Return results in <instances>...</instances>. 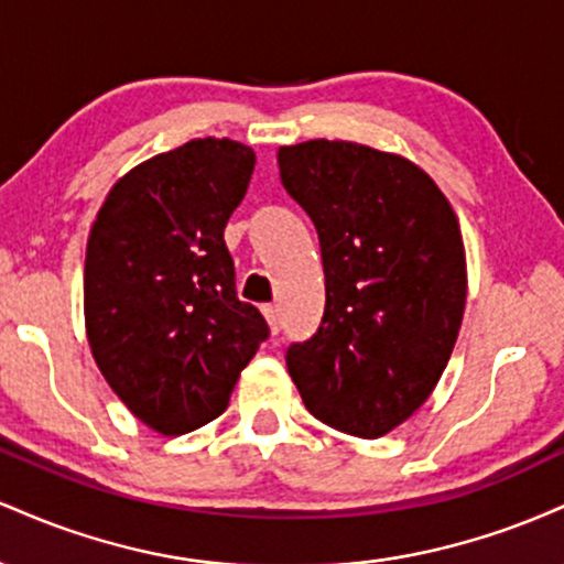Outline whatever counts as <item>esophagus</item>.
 Returning <instances> with one entry per match:
<instances>
[{"label":"esophagus","mask_w":564,"mask_h":564,"mask_svg":"<svg viewBox=\"0 0 564 564\" xmlns=\"http://www.w3.org/2000/svg\"><path fill=\"white\" fill-rule=\"evenodd\" d=\"M262 315H264V321H268L270 334L281 332V310H278V304H264Z\"/></svg>","instance_id":"34e87169"}]
</instances>
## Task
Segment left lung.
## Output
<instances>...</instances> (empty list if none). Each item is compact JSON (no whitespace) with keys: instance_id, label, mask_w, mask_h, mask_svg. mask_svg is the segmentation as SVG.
Returning a JSON list of instances; mask_svg holds the SVG:
<instances>
[{"instance_id":"left-lung-1","label":"left lung","mask_w":564,"mask_h":564,"mask_svg":"<svg viewBox=\"0 0 564 564\" xmlns=\"http://www.w3.org/2000/svg\"><path fill=\"white\" fill-rule=\"evenodd\" d=\"M283 187L318 230L326 310L286 352L323 424L381 437L426 403L467 304V251L451 200L400 153L349 140L278 148Z\"/></svg>"}]
</instances>
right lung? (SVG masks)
Returning a JSON list of instances; mask_svg holds the SVG:
<instances>
[{
    "label": "right lung",
    "mask_w": 564,
    "mask_h": 564,
    "mask_svg": "<svg viewBox=\"0 0 564 564\" xmlns=\"http://www.w3.org/2000/svg\"><path fill=\"white\" fill-rule=\"evenodd\" d=\"M257 156L191 140L116 180L84 257V328L108 387L134 419L174 437L215 422L268 323L238 300L225 225Z\"/></svg>",
    "instance_id": "add662e5"
}]
</instances>
